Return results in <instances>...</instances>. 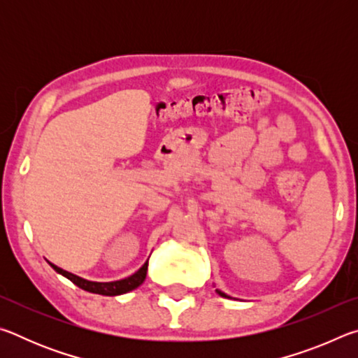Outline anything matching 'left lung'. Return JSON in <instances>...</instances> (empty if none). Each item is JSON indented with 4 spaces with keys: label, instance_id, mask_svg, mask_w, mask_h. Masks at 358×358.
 <instances>
[{
    "label": "left lung",
    "instance_id": "obj_1",
    "mask_svg": "<svg viewBox=\"0 0 358 358\" xmlns=\"http://www.w3.org/2000/svg\"><path fill=\"white\" fill-rule=\"evenodd\" d=\"M217 294H220V295H222V296H227L226 294H222V292H220V290H217Z\"/></svg>",
    "mask_w": 358,
    "mask_h": 358
}]
</instances>
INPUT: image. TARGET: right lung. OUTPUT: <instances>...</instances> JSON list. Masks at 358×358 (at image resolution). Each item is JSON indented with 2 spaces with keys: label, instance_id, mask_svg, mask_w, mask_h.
<instances>
[{
  "label": "right lung",
  "instance_id": "right-lung-1",
  "mask_svg": "<svg viewBox=\"0 0 358 358\" xmlns=\"http://www.w3.org/2000/svg\"><path fill=\"white\" fill-rule=\"evenodd\" d=\"M48 264H50V262H48ZM50 266H52L53 270L57 271V273L63 275L64 278H68V280L74 282L77 287L87 290V292L113 296V295L126 294V292H129V290H134L136 287L141 286V284L145 281V276H147L148 260L141 266V268H138V270L136 271L134 275L124 278V280L113 281V282H94V281H87V280H83V278H80V276H76V275L69 273V271L59 268V266H57V265L50 264Z\"/></svg>",
  "mask_w": 358,
  "mask_h": 358
}]
</instances>
